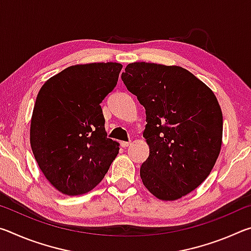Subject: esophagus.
Masks as SVG:
<instances>
[{
  "label": "esophagus",
  "mask_w": 251,
  "mask_h": 251,
  "mask_svg": "<svg viewBox=\"0 0 251 251\" xmlns=\"http://www.w3.org/2000/svg\"><path fill=\"white\" fill-rule=\"evenodd\" d=\"M130 144H131V142H121V146L126 148V147H128Z\"/></svg>",
  "instance_id": "esophagus-1"
}]
</instances>
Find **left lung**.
Returning a JSON list of instances; mask_svg holds the SVG:
<instances>
[{"label":"left lung","instance_id":"obj_1","mask_svg":"<svg viewBox=\"0 0 251 251\" xmlns=\"http://www.w3.org/2000/svg\"><path fill=\"white\" fill-rule=\"evenodd\" d=\"M122 79L146 109L143 136L150 156L144 186L160 201H177L209 175L223 142V113L209 87L180 66L136 62Z\"/></svg>","mask_w":251,"mask_h":251}]
</instances>
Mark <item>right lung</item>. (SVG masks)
<instances>
[{"label": "right lung", "mask_w": 251, "mask_h": 251, "mask_svg": "<svg viewBox=\"0 0 251 251\" xmlns=\"http://www.w3.org/2000/svg\"><path fill=\"white\" fill-rule=\"evenodd\" d=\"M123 65L67 67L46 80L34 105L29 142L42 173L67 196L91 192L120 151L107 138L100 103L116 86Z\"/></svg>", "instance_id": "1"}]
</instances>
